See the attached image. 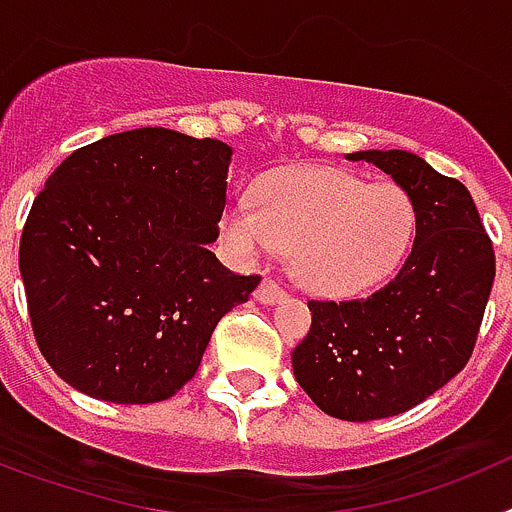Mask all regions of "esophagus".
Segmentation results:
<instances>
[{"instance_id": "obj_1", "label": "esophagus", "mask_w": 512, "mask_h": 512, "mask_svg": "<svg viewBox=\"0 0 512 512\" xmlns=\"http://www.w3.org/2000/svg\"><path fill=\"white\" fill-rule=\"evenodd\" d=\"M253 297H256V302H261V305H274V302L284 300V289L279 287L277 282L264 279V282L259 284V289L253 292Z\"/></svg>"}]
</instances>
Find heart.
Wrapping results in <instances>:
<instances>
[{
	"instance_id": "obj_1",
	"label": "heart",
	"mask_w": 512,
	"mask_h": 512,
	"mask_svg": "<svg viewBox=\"0 0 512 512\" xmlns=\"http://www.w3.org/2000/svg\"><path fill=\"white\" fill-rule=\"evenodd\" d=\"M415 225L413 200L397 184H366L346 171L295 166L264 179L253 205L225 207L220 235L243 261L292 248V274L307 292L351 297L402 264Z\"/></svg>"
}]
</instances>
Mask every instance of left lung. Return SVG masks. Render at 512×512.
<instances>
[{
    "label": "left lung",
    "instance_id": "obj_1",
    "mask_svg": "<svg viewBox=\"0 0 512 512\" xmlns=\"http://www.w3.org/2000/svg\"><path fill=\"white\" fill-rule=\"evenodd\" d=\"M410 194L418 215L408 261L366 300L307 302L312 325L292 372L323 413L400 415L467 366L495 282V253L472 194L410 151H356Z\"/></svg>",
    "mask_w": 512,
    "mask_h": 512
}]
</instances>
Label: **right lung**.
I'll list each match as a JSON object with an SVG mask.
<instances>
[{"label": "right lung", "instance_id": "add662e5", "mask_svg": "<svg viewBox=\"0 0 512 512\" xmlns=\"http://www.w3.org/2000/svg\"><path fill=\"white\" fill-rule=\"evenodd\" d=\"M233 148L135 128L71 153L27 215L20 274L40 354L74 390L166 400L200 366L217 320L259 277L210 251Z\"/></svg>", "mask_w": 512, "mask_h": 512}]
</instances>
